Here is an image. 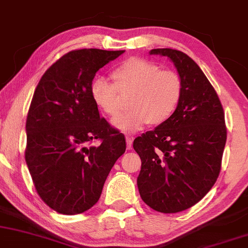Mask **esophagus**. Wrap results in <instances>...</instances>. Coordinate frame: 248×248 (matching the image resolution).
Returning <instances> with one entry per match:
<instances>
[{
    "instance_id": "1",
    "label": "esophagus",
    "mask_w": 248,
    "mask_h": 248,
    "mask_svg": "<svg viewBox=\"0 0 248 248\" xmlns=\"http://www.w3.org/2000/svg\"><path fill=\"white\" fill-rule=\"evenodd\" d=\"M132 142H133V137L127 136L126 137V146H127V148L132 147Z\"/></svg>"
}]
</instances>
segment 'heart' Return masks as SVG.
<instances>
[{
    "mask_svg": "<svg viewBox=\"0 0 248 248\" xmlns=\"http://www.w3.org/2000/svg\"><path fill=\"white\" fill-rule=\"evenodd\" d=\"M113 83L96 78L90 84V97L98 110L108 116L117 115L121 94L131 93L130 110L112 121L124 132L164 124L176 111L183 96L182 78L174 71L161 69L144 58H130L111 73Z\"/></svg>",
    "mask_w": 248,
    "mask_h": 248,
    "instance_id": "b5f03b06",
    "label": "heart"
}]
</instances>
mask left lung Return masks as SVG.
Returning a JSON list of instances; mask_svg holds the SVG:
<instances>
[{
    "mask_svg": "<svg viewBox=\"0 0 248 248\" xmlns=\"http://www.w3.org/2000/svg\"><path fill=\"white\" fill-rule=\"evenodd\" d=\"M150 53L173 61L183 96L167 122L133 141L141 159L137 185L153 210L175 214L200 202L217 181L226 142L225 116L216 90L190 57L171 48Z\"/></svg>",
    "mask_w": 248,
    "mask_h": 248,
    "instance_id": "obj_1",
    "label": "left lung"
}]
</instances>
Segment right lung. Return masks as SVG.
<instances>
[{
  "label": "right lung",
  "mask_w": 248,
  "mask_h": 248,
  "mask_svg": "<svg viewBox=\"0 0 248 248\" xmlns=\"http://www.w3.org/2000/svg\"><path fill=\"white\" fill-rule=\"evenodd\" d=\"M124 51L74 49L40 78L26 118L25 161L38 195L54 211L82 214L96 204L125 137L100 117L90 97L98 69ZM94 140L100 141L93 147Z\"/></svg>",
  "instance_id": "1"
}]
</instances>
